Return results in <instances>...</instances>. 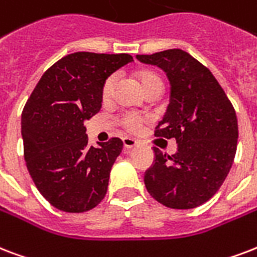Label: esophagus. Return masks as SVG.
Returning <instances> with one entry per match:
<instances>
[{"label": "esophagus", "instance_id": "obj_1", "mask_svg": "<svg viewBox=\"0 0 257 257\" xmlns=\"http://www.w3.org/2000/svg\"><path fill=\"white\" fill-rule=\"evenodd\" d=\"M122 143H124V147L126 148V150L135 148V147L137 146V140L131 139V137H124V139H122Z\"/></svg>", "mask_w": 257, "mask_h": 257}]
</instances>
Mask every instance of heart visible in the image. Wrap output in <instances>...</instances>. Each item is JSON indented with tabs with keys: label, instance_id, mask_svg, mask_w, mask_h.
<instances>
[{
	"label": "heart",
	"instance_id": "heart-1",
	"mask_svg": "<svg viewBox=\"0 0 257 257\" xmlns=\"http://www.w3.org/2000/svg\"><path fill=\"white\" fill-rule=\"evenodd\" d=\"M139 81L142 83L143 89L146 90L151 86H155V85H160L162 86V81H160V78L154 72H150V71H142L139 72ZM117 83V76L115 75H110L107 78L105 83H103V87H102V98L103 99H109V98L113 95V90H114V86ZM121 122L124 125L125 128L131 131V132H136L137 129L142 126V122H143V118L142 115L137 114L135 111H126L122 117H121Z\"/></svg>",
	"mask_w": 257,
	"mask_h": 257
}]
</instances>
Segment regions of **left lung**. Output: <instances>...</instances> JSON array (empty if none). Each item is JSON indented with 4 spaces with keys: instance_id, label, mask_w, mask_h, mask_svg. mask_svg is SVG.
I'll return each mask as SVG.
<instances>
[{
    "instance_id": "1",
    "label": "left lung",
    "mask_w": 257,
    "mask_h": 257,
    "mask_svg": "<svg viewBox=\"0 0 257 257\" xmlns=\"http://www.w3.org/2000/svg\"><path fill=\"white\" fill-rule=\"evenodd\" d=\"M162 68L171 85L170 103L155 136L176 140V152L154 147L144 174L148 193L171 209H194L214 195L232 167L237 148L236 111L210 70L182 50L136 55Z\"/></svg>"
}]
</instances>
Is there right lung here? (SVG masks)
<instances>
[{"instance_id":"obj_1","label":"right lung","mask_w":257,"mask_h":257,"mask_svg":"<svg viewBox=\"0 0 257 257\" xmlns=\"http://www.w3.org/2000/svg\"><path fill=\"white\" fill-rule=\"evenodd\" d=\"M133 62L128 54L75 52L51 66L21 114L24 159L37 190L54 207L83 213L101 202L122 142L89 146L85 121L102 106L107 78Z\"/></svg>"}]
</instances>
